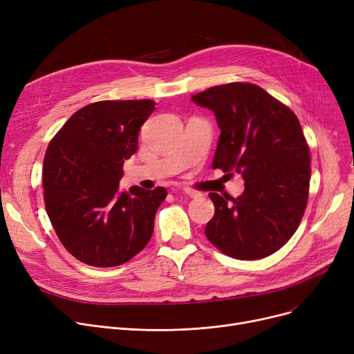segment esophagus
Masks as SVG:
<instances>
[{"label": "esophagus", "mask_w": 354, "mask_h": 354, "mask_svg": "<svg viewBox=\"0 0 354 354\" xmlns=\"http://www.w3.org/2000/svg\"><path fill=\"white\" fill-rule=\"evenodd\" d=\"M183 192L187 194L189 198H201L202 196L201 192H198V191H195L192 188H183Z\"/></svg>", "instance_id": "obj_1"}]
</instances>
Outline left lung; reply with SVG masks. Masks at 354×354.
Wrapping results in <instances>:
<instances>
[{
  "mask_svg": "<svg viewBox=\"0 0 354 354\" xmlns=\"http://www.w3.org/2000/svg\"><path fill=\"white\" fill-rule=\"evenodd\" d=\"M191 100L212 110L221 129L212 169L245 180L238 198L209 194L207 238L236 259L274 254L299 228L308 199L310 151L299 119L251 83L215 86Z\"/></svg>",
  "mask_w": 354,
  "mask_h": 354,
  "instance_id": "8db88e82",
  "label": "left lung"
}]
</instances>
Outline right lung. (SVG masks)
I'll list each match as a JSON object with an SVG mask.
<instances>
[{
	"label": "right lung",
	"instance_id": "1",
	"mask_svg": "<svg viewBox=\"0 0 354 354\" xmlns=\"http://www.w3.org/2000/svg\"><path fill=\"white\" fill-rule=\"evenodd\" d=\"M153 100H103L77 110L53 138L43 167L46 211L64 248L93 267H116L149 243L167 192L119 189Z\"/></svg>",
	"mask_w": 354,
	"mask_h": 354
}]
</instances>
